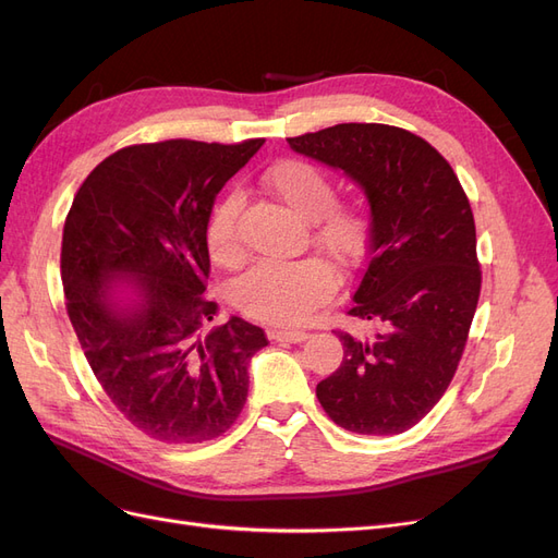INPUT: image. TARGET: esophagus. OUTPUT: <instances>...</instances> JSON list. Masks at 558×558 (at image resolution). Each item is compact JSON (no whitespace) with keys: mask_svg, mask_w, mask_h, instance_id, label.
Returning <instances> with one entry per match:
<instances>
[{"mask_svg":"<svg viewBox=\"0 0 558 558\" xmlns=\"http://www.w3.org/2000/svg\"><path fill=\"white\" fill-rule=\"evenodd\" d=\"M307 337H310V332H305V330H272V332H269V340H275V342H291V344L305 342Z\"/></svg>","mask_w":558,"mask_h":558,"instance_id":"obj_1","label":"esophagus"}]
</instances>
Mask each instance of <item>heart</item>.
I'll return each mask as SVG.
<instances>
[{
	"label": "heart",
	"instance_id": "b5f03b06",
	"mask_svg": "<svg viewBox=\"0 0 558 558\" xmlns=\"http://www.w3.org/2000/svg\"><path fill=\"white\" fill-rule=\"evenodd\" d=\"M265 185L286 207L314 223V242L340 263L361 256L367 240V221L356 207H335V185L320 167L307 160L275 162L263 177ZM240 195L228 193L211 211L207 246L221 265L242 256L238 234ZM335 269L318 258L298 263H258L232 286V305L242 314L269 326H300L314 310L335 295Z\"/></svg>",
	"mask_w": 558,
	"mask_h": 558
}]
</instances>
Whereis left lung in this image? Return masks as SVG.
Returning a JSON list of instances; mask_svg holds the SVG:
<instances>
[{
	"label": "left lung",
	"mask_w": 558,
	"mask_h": 558,
	"mask_svg": "<svg viewBox=\"0 0 558 558\" xmlns=\"http://www.w3.org/2000/svg\"><path fill=\"white\" fill-rule=\"evenodd\" d=\"M289 146L363 191L369 256L349 314L384 326L373 340L337 332L344 359L316 398L351 433H404L447 391L477 310L470 202L449 162L408 130L342 123Z\"/></svg>",
	"instance_id": "obj_1"
}]
</instances>
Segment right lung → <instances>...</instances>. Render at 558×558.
<instances>
[{
    "label": "right lung",
    "instance_id": "right-lung-1",
    "mask_svg": "<svg viewBox=\"0 0 558 558\" xmlns=\"http://www.w3.org/2000/svg\"><path fill=\"white\" fill-rule=\"evenodd\" d=\"M265 140H189L116 150L78 189L62 232L66 314L97 381L154 440L197 445L226 433L248 393V363L267 347L216 302L207 226L216 195Z\"/></svg>",
    "mask_w": 558,
    "mask_h": 558
}]
</instances>
